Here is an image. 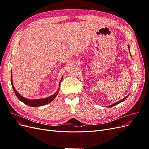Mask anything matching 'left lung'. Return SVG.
<instances>
[{
    "label": "left lung",
    "mask_w": 149,
    "mask_h": 149,
    "mask_svg": "<svg viewBox=\"0 0 149 149\" xmlns=\"http://www.w3.org/2000/svg\"><path fill=\"white\" fill-rule=\"evenodd\" d=\"M128 48H129V46L128 45ZM127 96H128V95L127 96H125L124 99H123V100H122L121 101H119V102H116V103H114V104H112V105H111V106H108V107H112V106H115V105H116V104H119V103H120V102H123V101H124L125 100V99L126 98H127Z\"/></svg>",
    "instance_id": "1"
}]
</instances>
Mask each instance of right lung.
Returning a JSON list of instances; mask_svg holds the SVG:
<instances>
[{
	"instance_id": "add662e5",
	"label": "right lung",
	"mask_w": 149,
	"mask_h": 149,
	"mask_svg": "<svg viewBox=\"0 0 149 149\" xmlns=\"http://www.w3.org/2000/svg\"><path fill=\"white\" fill-rule=\"evenodd\" d=\"M61 80H62V79H61L60 82L61 81ZM11 84H12V86L13 88V91H14V93L15 94V95L17 96V97H18V99H19V100H20L22 102L25 103V104L28 105L29 106H31V107L42 106H44V105L47 104L51 102L54 100V99L56 97V96H57V94L58 93V91H57L55 94H53V95L49 96L48 97H47V98L42 99V100H28V99L25 98L23 96H22L20 94L16 91V89H15L14 86H13V83H12V74L11 75Z\"/></svg>"
}]
</instances>
